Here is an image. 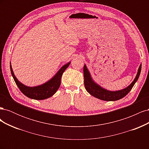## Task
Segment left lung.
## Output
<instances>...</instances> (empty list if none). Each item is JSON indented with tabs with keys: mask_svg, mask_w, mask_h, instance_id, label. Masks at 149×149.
I'll list each match as a JSON object with an SVG mask.
<instances>
[{
	"mask_svg": "<svg viewBox=\"0 0 149 149\" xmlns=\"http://www.w3.org/2000/svg\"><path fill=\"white\" fill-rule=\"evenodd\" d=\"M142 65L141 64L138 69V71L136 78L134 79L132 83L130 84L127 88L119 90V91H112L109 90H107L101 87L100 85L97 84L93 79L91 74H90L86 66L84 65L83 68V73L84 78V86L86 91L92 95L101 100L106 101H114L120 100L123 98L130 92L132 89L134 85L137 82L138 78L141 74Z\"/></svg>",
	"mask_w": 149,
	"mask_h": 149,
	"instance_id": "obj_1",
	"label": "left lung"
}]
</instances>
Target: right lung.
I'll return each mask as SVG.
<instances>
[{"mask_svg": "<svg viewBox=\"0 0 149 149\" xmlns=\"http://www.w3.org/2000/svg\"><path fill=\"white\" fill-rule=\"evenodd\" d=\"M70 63L71 62L68 63L67 64L63 66L59 71H58L55 75L52 78L48 81L47 82L33 87L27 86H25L20 82L15 77L14 73H13L10 63V67L11 74L13 79H14L16 84L20 89L21 92L25 96L35 100H43L52 96L57 91V90L59 89L61 84L62 74L65 70L68 67Z\"/></svg>", "mask_w": 149, "mask_h": 149, "instance_id": "right-lung-1", "label": "right lung"}]
</instances>
